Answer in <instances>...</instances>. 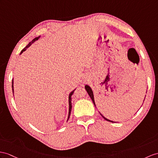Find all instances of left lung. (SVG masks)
I'll return each instance as SVG.
<instances>
[{"mask_svg": "<svg viewBox=\"0 0 158 158\" xmlns=\"http://www.w3.org/2000/svg\"><path fill=\"white\" fill-rule=\"evenodd\" d=\"M85 89L86 90V91H87V92H88V94H89V96H90V97L91 98V99H92V102H93V103H94V106H96V105H95V102H94V95H93V92H92V89L90 88V87L89 86H88V85H86L85 86ZM145 100V99H144ZM143 102H144V101H143ZM99 113H100V114L101 115V116L105 119L106 121H110V122H112V123H116V122H114V121H110V120H109V119H107L106 118H105V117L103 116V115L99 112Z\"/></svg>", "mask_w": 158, "mask_h": 158, "instance_id": "8db88e82", "label": "left lung"}]
</instances>
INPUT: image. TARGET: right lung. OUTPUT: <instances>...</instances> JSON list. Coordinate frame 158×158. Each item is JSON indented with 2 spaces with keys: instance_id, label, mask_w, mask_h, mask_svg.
Returning a JSON list of instances; mask_svg holds the SVG:
<instances>
[{
  "instance_id": "right-lung-1",
  "label": "right lung",
  "mask_w": 158,
  "mask_h": 158,
  "mask_svg": "<svg viewBox=\"0 0 158 158\" xmlns=\"http://www.w3.org/2000/svg\"><path fill=\"white\" fill-rule=\"evenodd\" d=\"M40 37V36H39V37H35V39H33L31 41V42H29V44L26 46V47L24 48V49H23V50L21 52V53L20 54H21V53L23 52H25V50L27 49L29 46L31 45L33 43H34L35 41H37V40H39V38ZM12 90H13V94H14V89H13V80H12ZM75 90L76 89H74V90H73L72 92H70V94H69V113H68V120L69 119V118H70V113H71V110H72V95L74 94V91H75ZM14 96V95H13Z\"/></svg>"
}]
</instances>
